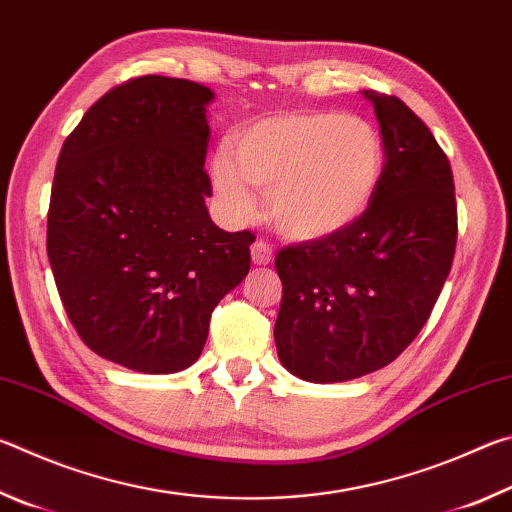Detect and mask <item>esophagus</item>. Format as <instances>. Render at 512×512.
<instances>
[{
	"label": "esophagus",
	"mask_w": 512,
	"mask_h": 512,
	"mask_svg": "<svg viewBox=\"0 0 512 512\" xmlns=\"http://www.w3.org/2000/svg\"><path fill=\"white\" fill-rule=\"evenodd\" d=\"M250 255H253V262L257 266H268L273 262V248L266 244V241H255L253 248H250Z\"/></svg>",
	"instance_id": "1"
}]
</instances>
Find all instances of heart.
Returning a JSON list of instances; mask_svg holds the SVG:
<instances>
[{
    "instance_id": "obj_1",
    "label": "heart",
    "mask_w": 512,
    "mask_h": 512,
    "mask_svg": "<svg viewBox=\"0 0 512 512\" xmlns=\"http://www.w3.org/2000/svg\"><path fill=\"white\" fill-rule=\"evenodd\" d=\"M386 149L375 124L336 110H284L241 124L230 153L214 155V196L232 221L257 212L266 194L273 228L291 241H323L352 228L384 178Z\"/></svg>"
}]
</instances>
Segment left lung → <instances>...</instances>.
Returning <instances> with one entry per match:
<instances>
[{"mask_svg": "<svg viewBox=\"0 0 512 512\" xmlns=\"http://www.w3.org/2000/svg\"><path fill=\"white\" fill-rule=\"evenodd\" d=\"M372 101L386 149L368 212L341 235L282 248L275 348L282 366L336 384L409 348L443 291L456 250L454 176L424 121L397 97Z\"/></svg>", "mask_w": 512, "mask_h": 512, "instance_id": "left-lung-1", "label": "left lung"}]
</instances>
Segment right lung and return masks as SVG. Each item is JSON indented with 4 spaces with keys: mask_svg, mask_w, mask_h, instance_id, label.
<instances>
[{
    "mask_svg": "<svg viewBox=\"0 0 512 512\" xmlns=\"http://www.w3.org/2000/svg\"><path fill=\"white\" fill-rule=\"evenodd\" d=\"M212 99L194 81L131 79L58 155L47 255L60 300L92 352L146 375L201 357L214 307L250 268L253 232L221 230L205 205Z\"/></svg>",
    "mask_w": 512,
    "mask_h": 512,
    "instance_id": "add662e5",
    "label": "right lung"
}]
</instances>
